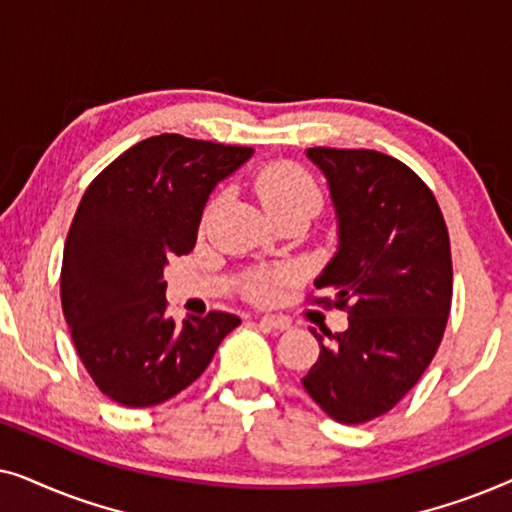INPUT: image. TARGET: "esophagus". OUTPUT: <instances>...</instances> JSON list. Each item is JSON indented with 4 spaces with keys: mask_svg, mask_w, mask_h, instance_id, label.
Returning a JSON list of instances; mask_svg holds the SVG:
<instances>
[{
    "mask_svg": "<svg viewBox=\"0 0 512 512\" xmlns=\"http://www.w3.org/2000/svg\"><path fill=\"white\" fill-rule=\"evenodd\" d=\"M261 324L272 328V331H286L291 326L284 317H275V314H265V317H261Z\"/></svg>",
    "mask_w": 512,
    "mask_h": 512,
    "instance_id": "1",
    "label": "esophagus"
}]
</instances>
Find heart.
<instances>
[{
    "mask_svg": "<svg viewBox=\"0 0 512 512\" xmlns=\"http://www.w3.org/2000/svg\"><path fill=\"white\" fill-rule=\"evenodd\" d=\"M254 191L268 214L282 212H307L314 214L321 207V191L303 167L293 163H275L263 167L256 174ZM289 272L282 275H258L247 284L251 298L268 300L275 296L277 284L289 279Z\"/></svg>",
    "mask_w": 512,
    "mask_h": 512,
    "instance_id": "obj_1",
    "label": "heart"
}]
</instances>
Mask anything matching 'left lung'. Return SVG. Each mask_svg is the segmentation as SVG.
<instances>
[{
  "label": "left lung",
  "instance_id": "obj_1",
  "mask_svg": "<svg viewBox=\"0 0 512 512\" xmlns=\"http://www.w3.org/2000/svg\"><path fill=\"white\" fill-rule=\"evenodd\" d=\"M305 156L338 219V249L314 286L333 293L349 326L312 331L319 359L303 387L335 422L363 424L394 408L436 356L452 303L450 235L429 186L401 160L326 146Z\"/></svg>",
  "mask_w": 512,
  "mask_h": 512
}]
</instances>
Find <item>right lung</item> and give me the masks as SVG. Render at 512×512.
Wrapping results in <instances>:
<instances>
[{"label": "right lung", "instance_id": "right-lung-1", "mask_svg": "<svg viewBox=\"0 0 512 512\" xmlns=\"http://www.w3.org/2000/svg\"><path fill=\"white\" fill-rule=\"evenodd\" d=\"M254 156L181 135L149 137L97 174L65 242L60 298L102 394L149 408L198 380L240 317H167L163 272L195 247L209 195Z\"/></svg>", "mask_w": 512, "mask_h": 512}]
</instances>
